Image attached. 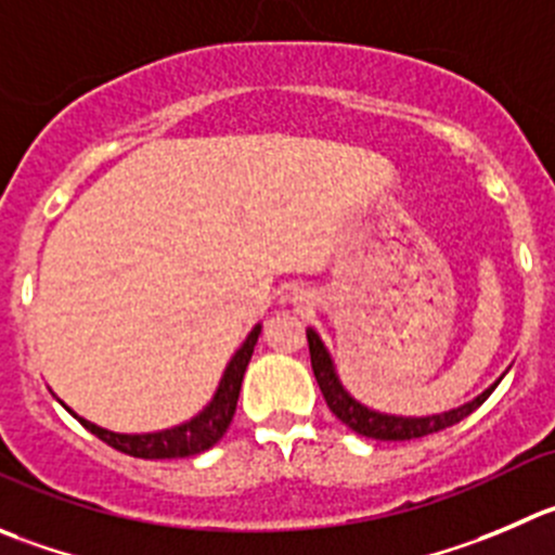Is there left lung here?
Masks as SVG:
<instances>
[{"label": "left lung", "mask_w": 555, "mask_h": 555, "mask_svg": "<svg viewBox=\"0 0 555 555\" xmlns=\"http://www.w3.org/2000/svg\"><path fill=\"white\" fill-rule=\"evenodd\" d=\"M308 346H310V365H313L315 382H319L321 395H324L330 411L343 422V425H348L353 433H360V436H367V439L409 441V439L430 436V433H439L444 430V427H452L461 420H466V416L472 414V411H477L495 389L493 384V387H490L488 392L479 395L477 400H472V403L461 405V409L455 411H447V414L416 416V420H409V416L378 414V411H371L362 403H357V400L340 387V382H337L335 376V367H332L330 353H326L324 343L319 340V335H315L313 330H308Z\"/></svg>", "instance_id": "1"}]
</instances>
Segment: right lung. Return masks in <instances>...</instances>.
<instances>
[{"mask_svg": "<svg viewBox=\"0 0 555 555\" xmlns=\"http://www.w3.org/2000/svg\"><path fill=\"white\" fill-rule=\"evenodd\" d=\"M258 332L261 326L247 335V340L242 343L240 351L234 353V360L229 362L223 373V382H220L218 392H215L212 403L202 411V414L195 416V420L184 422V425L171 427V430H160V433H144V436H125V433H111L105 427L92 425L83 416H76L89 433H94L100 441H105L114 450L125 452V455L133 457H144V461H166V457H190L198 455V452H207L209 447L218 444L223 439V433L229 430L231 420H234L236 411V400H240V389H242V378H245L247 362L253 357V346L258 340Z\"/></svg>", "mask_w": 555, "mask_h": 555, "instance_id": "obj_1", "label": "right lung"}]
</instances>
